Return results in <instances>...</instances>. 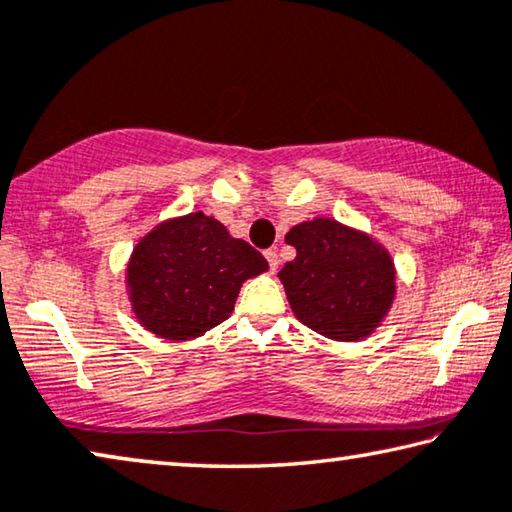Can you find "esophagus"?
Returning <instances> with one entry per match:
<instances>
[{"instance_id":"34e87169","label":"esophagus","mask_w":512,"mask_h":512,"mask_svg":"<svg viewBox=\"0 0 512 512\" xmlns=\"http://www.w3.org/2000/svg\"><path fill=\"white\" fill-rule=\"evenodd\" d=\"M264 255H266V262H269V266H271V273L278 271V264H280V259H278V250L271 248V250H266Z\"/></svg>"}]
</instances>
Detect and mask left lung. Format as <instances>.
<instances>
[{"label": "left lung", "instance_id": "left-lung-1", "mask_svg": "<svg viewBox=\"0 0 512 512\" xmlns=\"http://www.w3.org/2000/svg\"><path fill=\"white\" fill-rule=\"evenodd\" d=\"M285 241L296 257L278 278L300 323L335 342H360L383 323L396 296L383 243L323 216L294 225Z\"/></svg>", "mask_w": 512, "mask_h": 512}]
</instances>
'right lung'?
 Masks as SVG:
<instances>
[{"label":"right lung","mask_w":512,"mask_h":512,"mask_svg":"<svg viewBox=\"0 0 512 512\" xmlns=\"http://www.w3.org/2000/svg\"><path fill=\"white\" fill-rule=\"evenodd\" d=\"M269 262L214 216L168 218L127 262V294L141 326L170 342L202 337L232 314L241 285Z\"/></svg>","instance_id":"obj_1"}]
</instances>
